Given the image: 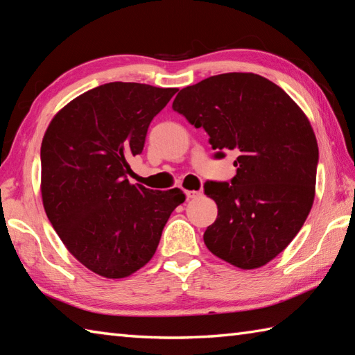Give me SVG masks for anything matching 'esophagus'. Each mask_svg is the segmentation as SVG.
Returning a JSON list of instances; mask_svg holds the SVG:
<instances>
[{"label":"esophagus","mask_w":355,"mask_h":355,"mask_svg":"<svg viewBox=\"0 0 355 355\" xmlns=\"http://www.w3.org/2000/svg\"><path fill=\"white\" fill-rule=\"evenodd\" d=\"M186 195L189 200H197V198L202 197V192L201 191H187Z\"/></svg>","instance_id":"esophagus-1"}]
</instances>
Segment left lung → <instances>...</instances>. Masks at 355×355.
Instances as JSON below:
<instances>
[{
  "label": "left lung",
  "instance_id": "left-lung-1",
  "mask_svg": "<svg viewBox=\"0 0 355 355\" xmlns=\"http://www.w3.org/2000/svg\"><path fill=\"white\" fill-rule=\"evenodd\" d=\"M172 108L205 128L216 157L236 154L232 182L205 186L218 206L206 247L238 268L266 266L313 207L319 148L310 120L281 87L254 73L210 76L183 88Z\"/></svg>",
  "mask_w": 355,
  "mask_h": 355
}]
</instances>
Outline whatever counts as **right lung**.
I'll return each mask as SVG.
<instances>
[{
  "instance_id": "1",
  "label": "right lung",
  "mask_w": 355,
  "mask_h": 355,
  "mask_svg": "<svg viewBox=\"0 0 355 355\" xmlns=\"http://www.w3.org/2000/svg\"><path fill=\"white\" fill-rule=\"evenodd\" d=\"M178 88L110 82L59 110L41 145V195L53 229L74 258L107 279L145 267L186 195L128 180L148 126Z\"/></svg>"
}]
</instances>
